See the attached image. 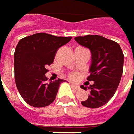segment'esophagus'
Instances as JSON below:
<instances>
[{"label":"esophagus","instance_id":"34e87169","mask_svg":"<svg viewBox=\"0 0 134 134\" xmlns=\"http://www.w3.org/2000/svg\"><path fill=\"white\" fill-rule=\"evenodd\" d=\"M71 85H72V86L74 88H75L76 90H79L80 89V87L79 86V85H76L75 84H73V83H71Z\"/></svg>","mask_w":134,"mask_h":134}]
</instances>
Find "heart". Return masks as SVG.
<instances>
[{
  "mask_svg": "<svg viewBox=\"0 0 134 134\" xmlns=\"http://www.w3.org/2000/svg\"><path fill=\"white\" fill-rule=\"evenodd\" d=\"M69 77L72 79V80H78L79 78V75L77 72H72L69 75Z\"/></svg>",
  "mask_w": 134,
  "mask_h": 134,
  "instance_id": "heart-1",
  "label": "heart"
}]
</instances>
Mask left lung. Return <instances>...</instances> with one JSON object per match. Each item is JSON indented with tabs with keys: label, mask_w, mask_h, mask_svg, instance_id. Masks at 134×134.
<instances>
[{
	"label": "left lung",
	"mask_w": 134,
	"mask_h": 134,
	"mask_svg": "<svg viewBox=\"0 0 134 134\" xmlns=\"http://www.w3.org/2000/svg\"><path fill=\"white\" fill-rule=\"evenodd\" d=\"M75 40L88 48L91 54L88 81L94 83L81 88L89 90L87 100L81 104L90 108H97L107 104L114 96L118 87L124 66V53L118 43L99 35L77 36Z\"/></svg>",
	"instance_id": "1"
}]
</instances>
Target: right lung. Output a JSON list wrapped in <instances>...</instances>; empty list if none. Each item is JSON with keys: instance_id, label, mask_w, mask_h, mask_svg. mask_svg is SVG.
Segmentation results:
<instances>
[{"instance_id": "add662e5", "label": "right lung", "mask_w": 134, "mask_h": 134, "mask_svg": "<svg viewBox=\"0 0 134 134\" xmlns=\"http://www.w3.org/2000/svg\"><path fill=\"white\" fill-rule=\"evenodd\" d=\"M71 39L40 33L24 37L16 45L15 82L20 94L30 106L43 108L54 101L60 84L65 80L59 79L48 83L46 67L53 63L58 49Z\"/></svg>"}]
</instances>
